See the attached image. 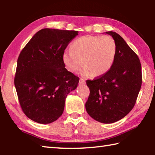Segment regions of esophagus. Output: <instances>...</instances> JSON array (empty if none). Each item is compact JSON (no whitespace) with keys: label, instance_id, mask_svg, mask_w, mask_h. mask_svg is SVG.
<instances>
[{"label":"esophagus","instance_id":"esophagus-1","mask_svg":"<svg viewBox=\"0 0 155 155\" xmlns=\"http://www.w3.org/2000/svg\"><path fill=\"white\" fill-rule=\"evenodd\" d=\"M85 81L83 79V78H81L80 79V81H79V84H81V85H85Z\"/></svg>","mask_w":155,"mask_h":155}]
</instances>
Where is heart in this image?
<instances>
[{
  "instance_id": "obj_1",
  "label": "heart",
  "mask_w": 155,
  "mask_h": 155,
  "mask_svg": "<svg viewBox=\"0 0 155 155\" xmlns=\"http://www.w3.org/2000/svg\"><path fill=\"white\" fill-rule=\"evenodd\" d=\"M116 51V44L111 37L86 35L73 41L70 51L63 54V61L71 72H77L84 63L83 75L100 77L111 68Z\"/></svg>"
}]
</instances>
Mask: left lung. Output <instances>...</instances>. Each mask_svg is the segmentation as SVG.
Returning a JSON list of instances; mask_svg holds the SVG:
<instances>
[{"label":"left lung","instance_id":"8db88e82","mask_svg":"<svg viewBox=\"0 0 155 155\" xmlns=\"http://www.w3.org/2000/svg\"><path fill=\"white\" fill-rule=\"evenodd\" d=\"M106 33L116 44V55L106 74L86 81L90 93L85 109L96 121L109 124L123 118L134 107L142 74L140 59L124 39L113 31Z\"/></svg>","mask_w":155,"mask_h":155}]
</instances>
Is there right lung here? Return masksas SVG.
Returning <instances> with one entry per match:
<instances>
[{
    "label": "right lung",
    "mask_w": 155,
    "mask_h": 155,
    "mask_svg": "<svg viewBox=\"0 0 155 155\" xmlns=\"http://www.w3.org/2000/svg\"><path fill=\"white\" fill-rule=\"evenodd\" d=\"M77 31L43 28L35 34L18 58L14 85L21 109L40 124L55 121L64 110L65 98L79 78L68 71L63 54Z\"/></svg>",
    "instance_id": "right-lung-1"
}]
</instances>
